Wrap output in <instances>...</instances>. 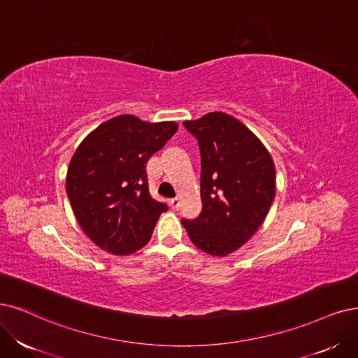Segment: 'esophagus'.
<instances>
[{
    "label": "esophagus",
    "mask_w": 358,
    "mask_h": 358,
    "mask_svg": "<svg viewBox=\"0 0 358 358\" xmlns=\"http://www.w3.org/2000/svg\"><path fill=\"white\" fill-rule=\"evenodd\" d=\"M180 202H181V201H180V197H174V199H171V201H169V205H171V208H172V209H177V208L180 206Z\"/></svg>",
    "instance_id": "34e87169"
}]
</instances>
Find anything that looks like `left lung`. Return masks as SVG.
I'll list each match as a JSON object with an SVG mask.
<instances>
[{
    "instance_id": "obj_1",
    "label": "left lung",
    "mask_w": 358,
    "mask_h": 358,
    "mask_svg": "<svg viewBox=\"0 0 358 358\" xmlns=\"http://www.w3.org/2000/svg\"><path fill=\"white\" fill-rule=\"evenodd\" d=\"M202 156V214L182 220L203 252L226 257L243 246L266 220L275 196V168L266 145L239 119L210 112L184 121Z\"/></svg>"
}]
</instances>
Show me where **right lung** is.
Instances as JSON below:
<instances>
[{
    "mask_svg": "<svg viewBox=\"0 0 358 358\" xmlns=\"http://www.w3.org/2000/svg\"><path fill=\"white\" fill-rule=\"evenodd\" d=\"M176 122L119 115L100 124L75 150L66 193L84 233L113 255H129L150 241L165 203L149 193L148 165L176 134Z\"/></svg>",
    "mask_w": 358,
    "mask_h": 358,
    "instance_id": "right-lung-1",
    "label": "right lung"
}]
</instances>
